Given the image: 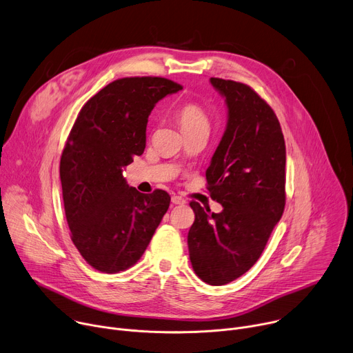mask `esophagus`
Wrapping results in <instances>:
<instances>
[{
	"label": "esophagus",
	"instance_id": "1",
	"mask_svg": "<svg viewBox=\"0 0 353 353\" xmlns=\"http://www.w3.org/2000/svg\"><path fill=\"white\" fill-rule=\"evenodd\" d=\"M172 204H174V205H184L185 204V199L183 196H180V195H173L172 196Z\"/></svg>",
	"mask_w": 353,
	"mask_h": 353
}]
</instances>
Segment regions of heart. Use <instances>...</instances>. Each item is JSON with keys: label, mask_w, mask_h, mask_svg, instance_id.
I'll return each mask as SVG.
<instances>
[{"label": "heart", "mask_w": 353, "mask_h": 353, "mask_svg": "<svg viewBox=\"0 0 353 353\" xmlns=\"http://www.w3.org/2000/svg\"><path fill=\"white\" fill-rule=\"evenodd\" d=\"M177 120L183 132L192 131L201 127H208V116L205 110L194 102H187L177 109Z\"/></svg>", "instance_id": "heart-1"}]
</instances>
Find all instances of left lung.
I'll return each mask as SVG.
<instances>
[{"label":"left lung","mask_w":353,"mask_h":353,"mask_svg":"<svg viewBox=\"0 0 353 353\" xmlns=\"http://www.w3.org/2000/svg\"><path fill=\"white\" fill-rule=\"evenodd\" d=\"M225 97L228 123L207 169L211 214L190 203L195 221L187 243L194 272L210 285L229 283L260 259L285 208L286 148L274 110L250 86L211 78Z\"/></svg>","instance_id":"left-lung-1"}]
</instances>
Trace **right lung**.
I'll return each instance as SVG.
<instances>
[{
    "instance_id": "add662e5",
    "label": "right lung",
    "mask_w": 353,
    "mask_h": 353,
    "mask_svg": "<svg viewBox=\"0 0 353 353\" xmlns=\"http://www.w3.org/2000/svg\"><path fill=\"white\" fill-rule=\"evenodd\" d=\"M181 89L159 77L121 78L90 97L75 120L60 162L64 210L75 247L97 271L132 267L169 208L166 191H137L123 169L143 154L155 105Z\"/></svg>"
}]
</instances>
